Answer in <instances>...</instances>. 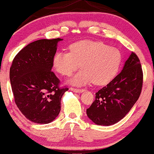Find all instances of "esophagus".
<instances>
[{
    "instance_id": "obj_1",
    "label": "esophagus",
    "mask_w": 154,
    "mask_h": 154,
    "mask_svg": "<svg viewBox=\"0 0 154 154\" xmlns=\"http://www.w3.org/2000/svg\"><path fill=\"white\" fill-rule=\"evenodd\" d=\"M70 90L72 91L75 92V93H82V92L85 91L84 89H77V88H70Z\"/></svg>"
}]
</instances>
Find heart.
Wrapping results in <instances>:
<instances>
[{
    "label": "heart",
    "mask_w": 154,
    "mask_h": 154,
    "mask_svg": "<svg viewBox=\"0 0 154 154\" xmlns=\"http://www.w3.org/2000/svg\"><path fill=\"white\" fill-rule=\"evenodd\" d=\"M122 61L118 48L102 42L82 40L72 44L69 52H57L53 59L56 71L64 76L81 69L70 79L75 85H84L93 81L98 85L107 84L117 74Z\"/></svg>",
    "instance_id": "1"
}]
</instances>
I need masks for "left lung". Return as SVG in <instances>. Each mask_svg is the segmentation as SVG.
Instances as JSON below:
<instances>
[{
	"label": "left lung",
	"mask_w": 154,
	"mask_h": 154,
	"mask_svg": "<svg viewBox=\"0 0 154 154\" xmlns=\"http://www.w3.org/2000/svg\"><path fill=\"white\" fill-rule=\"evenodd\" d=\"M142 67L135 53L125 61L122 72L95 93L87 115L98 125H114L128 114L139 98L143 86Z\"/></svg>",
	"instance_id": "obj_1"
}]
</instances>
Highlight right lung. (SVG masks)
Wrapping results in <instances>:
<instances>
[{"instance_id": "1", "label": "right lung", "mask_w": 154, "mask_h": 154, "mask_svg": "<svg viewBox=\"0 0 154 154\" xmlns=\"http://www.w3.org/2000/svg\"><path fill=\"white\" fill-rule=\"evenodd\" d=\"M42 39L28 44L16 55L10 68L14 101L27 119L48 124L61 110V99L69 88H59L60 80L51 71L58 42Z\"/></svg>"}]
</instances>
